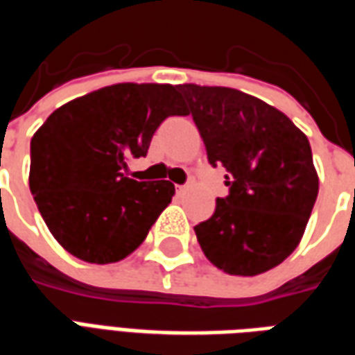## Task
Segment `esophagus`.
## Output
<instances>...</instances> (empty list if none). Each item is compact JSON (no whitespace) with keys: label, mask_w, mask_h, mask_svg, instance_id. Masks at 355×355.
Masks as SVG:
<instances>
[{"label":"esophagus","mask_w":355,"mask_h":355,"mask_svg":"<svg viewBox=\"0 0 355 355\" xmlns=\"http://www.w3.org/2000/svg\"><path fill=\"white\" fill-rule=\"evenodd\" d=\"M177 190H178V193H184L186 190H188V186H177Z\"/></svg>","instance_id":"esophagus-1"}]
</instances>
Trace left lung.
I'll return each mask as SVG.
<instances>
[{"mask_svg":"<svg viewBox=\"0 0 355 355\" xmlns=\"http://www.w3.org/2000/svg\"><path fill=\"white\" fill-rule=\"evenodd\" d=\"M211 165L230 193L193 230L211 264L259 275L282 264L304 236L320 190L308 137L283 112L230 87L178 85Z\"/></svg>","mask_w":355,"mask_h":355,"instance_id":"obj_1","label":"left lung"}]
</instances>
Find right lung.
Segmentation results:
<instances>
[{
  "mask_svg": "<svg viewBox=\"0 0 355 355\" xmlns=\"http://www.w3.org/2000/svg\"><path fill=\"white\" fill-rule=\"evenodd\" d=\"M178 85L116 83L57 108L30 144V190L60 245L80 261H123L171 203L169 180L123 173L165 117L186 116Z\"/></svg>",
  "mask_w": 355,
  "mask_h": 355,
  "instance_id": "obj_1",
  "label": "right lung"
}]
</instances>
